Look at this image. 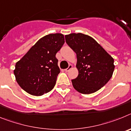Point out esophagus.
Masks as SVG:
<instances>
[{
	"mask_svg": "<svg viewBox=\"0 0 131 131\" xmlns=\"http://www.w3.org/2000/svg\"><path fill=\"white\" fill-rule=\"evenodd\" d=\"M72 68H73L72 65H69V66H68V68H66V69H65V71H66V72H68V71H69V70H70V69H71Z\"/></svg>",
	"mask_w": 131,
	"mask_h": 131,
	"instance_id": "1",
	"label": "esophagus"
}]
</instances>
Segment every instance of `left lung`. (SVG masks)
<instances>
[{"instance_id": "1", "label": "left lung", "mask_w": 131, "mask_h": 131, "mask_svg": "<svg viewBox=\"0 0 131 131\" xmlns=\"http://www.w3.org/2000/svg\"><path fill=\"white\" fill-rule=\"evenodd\" d=\"M65 38L77 54L79 75L71 80L74 89L84 94L100 90L112 77L115 68L113 58L90 36L71 33Z\"/></svg>"}]
</instances>
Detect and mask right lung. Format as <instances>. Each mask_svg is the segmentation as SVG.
Here are the masks:
<instances>
[{"label":"right lung","mask_w":131,"mask_h":131,"mask_svg":"<svg viewBox=\"0 0 131 131\" xmlns=\"http://www.w3.org/2000/svg\"><path fill=\"white\" fill-rule=\"evenodd\" d=\"M64 42L61 33L47 35L16 63L14 73L23 90L33 96H42L52 90L60 72L56 54Z\"/></svg>","instance_id":"add662e5"}]
</instances>
